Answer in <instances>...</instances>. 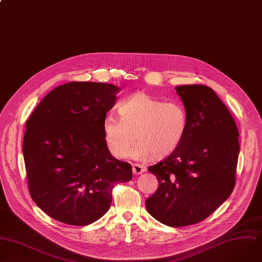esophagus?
<instances>
[{"mask_svg":"<svg viewBox=\"0 0 262 262\" xmlns=\"http://www.w3.org/2000/svg\"><path fill=\"white\" fill-rule=\"evenodd\" d=\"M132 171L135 175H139V174H143L146 171V167L143 165H138V164H134L132 166Z\"/></svg>","mask_w":262,"mask_h":262,"instance_id":"1","label":"esophagus"}]
</instances>
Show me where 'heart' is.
<instances>
[{"mask_svg": "<svg viewBox=\"0 0 262 262\" xmlns=\"http://www.w3.org/2000/svg\"><path fill=\"white\" fill-rule=\"evenodd\" d=\"M117 110L120 119L108 114L102 123L106 145L116 158H125L128 153L137 159L165 158L182 144L188 130L183 104L163 103L145 92L124 99ZM134 137L138 142L130 150Z\"/></svg>", "mask_w": 262, "mask_h": 262, "instance_id": "heart-1", "label": "heart"}]
</instances>
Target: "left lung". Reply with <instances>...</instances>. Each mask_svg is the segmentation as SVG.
Listing matches in <instances>:
<instances>
[{
	"mask_svg": "<svg viewBox=\"0 0 262 262\" xmlns=\"http://www.w3.org/2000/svg\"><path fill=\"white\" fill-rule=\"evenodd\" d=\"M188 112V130L179 147L148 170L158 180L146 200L151 216L179 228L200 223L233 192L239 154L238 129L212 88H175Z\"/></svg>",
	"mask_w": 262,
	"mask_h": 262,
	"instance_id": "left-lung-1",
	"label": "left lung"
}]
</instances>
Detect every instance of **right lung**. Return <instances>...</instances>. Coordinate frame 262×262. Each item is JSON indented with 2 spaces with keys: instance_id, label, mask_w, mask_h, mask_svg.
<instances>
[{
  "instance_id": "add662e5",
  "label": "right lung",
  "mask_w": 262,
  "mask_h": 262,
  "mask_svg": "<svg viewBox=\"0 0 262 262\" xmlns=\"http://www.w3.org/2000/svg\"><path fill=\"white\" fill-rule=\"evenodd\" d=\"M119 87L71 82L50 91L26 122L23 155L29 193L48 216L88 226L109 210L112 189L132 178L111 155L102 123Z\"/></svg>"
}]
</instances>
